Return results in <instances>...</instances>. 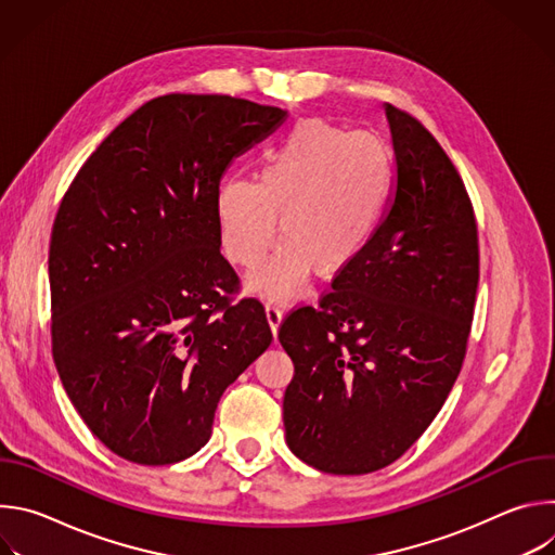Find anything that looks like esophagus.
<instances>
[{
  "label": "esophagus",
  "instance_id": "34e87169",
  "mask_svg": "<svg viewBox=\"0 0 555 555\" xmlns=\"http://www.w3.org/2000/svg\"><path fill=\"white\" fill-rule=\"evenodd\" d=\"M266 313H268V323H270V327H272V334H274V338H276L279 325H281V321H283V302L276 300V298H270V300L266 302Z\"/></svg>",
  "mask_w": 555,
  "mask_h": 555
}]
</instances>
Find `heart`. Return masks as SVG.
Segmentation results:
<instances>
[{
	"label": "heart",
	"instance_id": "heart-1",
	"mask_svg": "<svg viewBox=\"0 0 555 555\" xmlns=\"http://www.w3.org/2000/svg\"><path fill=\"white\" fill-rule=\"evenodd\" d=\"M395 180L392 153L371 131L309 118L263 155L255 184L230 180L215 199L225 259L255 270L279 240L274 257L253 276L263 294L298 292L309 270L332 279L373 244Z\"/></svg>",
	"mask_w": 555,
	"mask_h": 555
}]
</instances>
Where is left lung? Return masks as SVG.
Masks as SVG:
<instances>
[{"mask_svg":"<svg viewBox=\"0 0 555 555\" xmlns=\"http://www.w3.org/2000/svg\"><path fill=\"white\" fill-rule=\"evenodd\" d=\"M386 118L398 184L373 244L279 330L294 362L287 446L327 474L382 469L424 435L463 366L477 302L465 184L417 118L395 105Z\"/></svg>","mask_w":555,"mask_h":555,"instance_id":"8db88e82","label":"left lung"}]
</instances>
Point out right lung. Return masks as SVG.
I'll return each instance as SVG.
<instances>
[{"label": "right lung", "mask_w": 555, "mask_h": 555, "mask_svg": "<svg viewBox=\"0 0 555 555\" xmlns=\"http://www.w3.org/2000/svg\"><path fill=\"white\" fill-rule=\"evenodd\" d=\"M285 112L219 94L157 96L65 191L50 236L52 358L94 437L140 465L195 454L223 390L272 343L219 253L215 199L236 155Z\"/></svg>", "instance_id": "1"}]
</instances>
